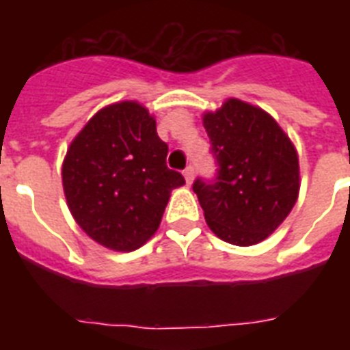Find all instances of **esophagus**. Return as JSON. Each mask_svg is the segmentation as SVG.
<instances>
[{
	"label": "esophagus",
	"mask_w": 350,
	"mask_h": 350,
	"mask_svg": "<svg viewBox=\"0 0 350 350\" xmlns=\"http://www.w3.org/2000/svg\"><path fill=\"white\" fill-rule=\"evenodd\" d=\"M183 176H185V181L191 185L192 180H194V167L192 165H189L185 170H183Z\"/></svg>",
	"instance_id": "esophagus-1"
}]
</instances>
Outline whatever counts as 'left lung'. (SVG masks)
I'll return each instance as SVG.
<instances>
[{
	"mask_svg": "<svg viewBox=\"0 0 350 350\" xmlns=\"http://www.w3.org/2000/svg\"><path fill=\"white\" fill-rule=\"evenodd\" d=\"M203 126L218 169L213 180L196 178L192 191L208 227L227 243H260L296 203L298 154L267 112L239 100L205 114Z\"/></svg>",
	"mask_w": 350,
	"mask_h": 350,
	"instance_id": "1",
	"label": "left lung"
}]
</instances>
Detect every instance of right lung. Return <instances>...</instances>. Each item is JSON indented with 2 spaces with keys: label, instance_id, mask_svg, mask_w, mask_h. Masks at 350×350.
I'll return each instance as SVG.
<instances>
[{
  "label": "right lung",
  "instance_id": "add662e5",
  "mask_svg": "<svg viewBox=\"0 0 350 350\" xmlns=\"http://www.w3.org/2000/svg\"><path fill=\"white\" fill-rule=\"evenodd\" d=\"M169 145L145 107H105L70 143L63 189L74 219L112 250L142 247L159 227L170 191L185 183L167 167Z\"/></svg>",
  "mask_w": 350,
  "mask_h": 350
}]
</instances>
